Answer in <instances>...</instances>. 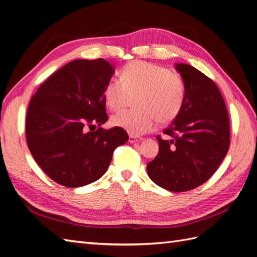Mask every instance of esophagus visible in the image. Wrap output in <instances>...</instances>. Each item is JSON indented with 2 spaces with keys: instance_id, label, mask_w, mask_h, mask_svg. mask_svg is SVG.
<instances>
[{
  "instance_id": "esophagus-1",
  "label": "esophagus",
  "mask_w": 257,
  "mask_h": 257,
  "mask_svg": "<svg viewBox=\"0 0 257 257\" xmlns=\"http://www.w3.org/2000/svg\"><path fill=\"white\" fill-rule=\"evenodd\" d=\"M141 139H142V138H139V137H137V136H135V135H130L128 142H130L131 144H133V143L139 142V141H141Z\"/></svg>"
}]
</instances>
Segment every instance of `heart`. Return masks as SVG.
Here are the masks:
<instances>
[{"label":"heart","mask_w":257,"mask_h":257,"mask_svg":"<svg viewBox=\"0 0 257 257\" xmlns=\"http://www.w3.org/2000/svg\"><path fill=\"white\" fill-rule=\"evenodd\" d=\"M137 94L135 110H123L111 116L113 126L131 134L151 131L158 122L173 121L181 110L185 96L184 83L168 68L144 61H133L121 71L120 80L111 79L104 89V98L111 110H119L127 95Z\"/></svg>","instance_id":"b5f03b06"}]
</instances>
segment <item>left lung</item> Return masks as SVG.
<instances>
[{"instance_id": "obj_1", "label": "left lung", "mask_w": 257, "mask_h": 257, "mask_svg": "<svg viewBox=\"0 0 257 257\" xmlns=\"http://www.w3.org/2000/svg\"><path fill=\"white\" fill-rule=\"evenodd\" d=\"M185 88L175 120L158 136L159 153L147 164L148 176L161 188L185 192L205 183L229 148V118L216 84L198 69L175 64Z\"/></svg>"}]
</instances>
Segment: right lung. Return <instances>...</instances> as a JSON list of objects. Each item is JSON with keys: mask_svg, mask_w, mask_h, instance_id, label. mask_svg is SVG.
Masks as SVG:
<instances>
[{"mask_svg": "<svg viewBox=\"0 0 257 257\" xmlns=\"http://www.w3.org/2000/svg\"><path fill=\"white\" fill-rule=\"evenodd\" d=\"M113 73L104 59L75 60L49 76L31 98L27 144L54 182L79 188L98 180L115 148L128 141L121 127L91 131L108 120L104 89Z\"/></svg>", "mask_w": 257, "mask_h": 257, "instance_id": "1", "label": "right lung"}]
</instances>
